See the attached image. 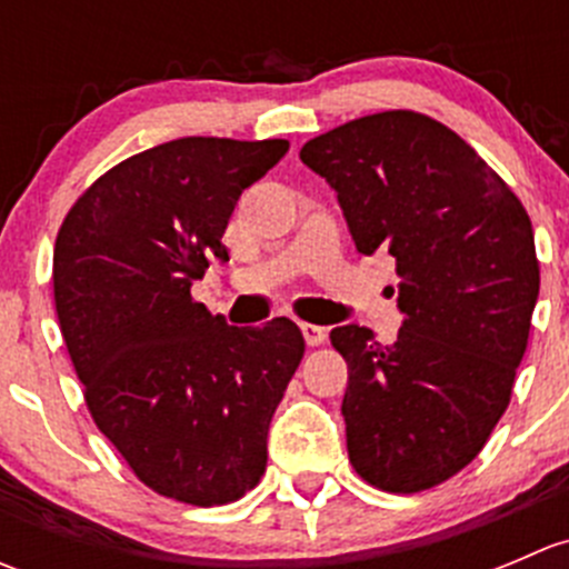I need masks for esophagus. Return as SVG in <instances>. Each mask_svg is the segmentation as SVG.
<instances>
[{"label":"esophagus","mask_w":569,"mask_h":569,"mask_svg":"<svg viewBox=\"0 0 569 569\" xmlns=\"http://www.w3.org/2000/svg\"><path fill=\"white\" fill-rule=\"evenodd\" d=\"M300 330H302V336H306L308 347H319V343L327 341V330H325V327L311 325V321H302Z\"/></svg>","instance_id":"obj_1"}]
</instances>
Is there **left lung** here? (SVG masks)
I'll return each instance as SVG.
<instances>
[{
  "mask_svg": "<svg viewBox=\"0 0 569 569\" xmlns=\"http://www.w3.org/2000/svg\"><path fill=\"white\" fill-rule=\"evenodd\" d=\"M300 159L338 192L355 248L396 258L393 343L341 325L349 462L386 492L432 490L476 460L529 347L539 261L529 211L457 131L412 109L336 126Z\"/></svg>",
  "mask_w": 569,
  "mask_h": 569,
  "instance_id": "obj_1",
  "label": "left lung"
}]
</instances>
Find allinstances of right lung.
I'll return each instance as SVG.
<instances>
[{"instance_id": "add662e5", "label": "right lung", "mask_w": 569, "mask_h": 569, "mask_svg": "<svg viewBox=\"0 0 569 569\" xmlns=\"http://www.w3.org/2000/svg\"><path fill=\"white\" fill-rule=\"evenodd\" d=\"M289 140L181 137L96 178L54 242V308L84 405L131 473L192 507L239 501L306 338L291 319L228 327L189 295L239 194Z\"/></svg>"}]
</instances>
